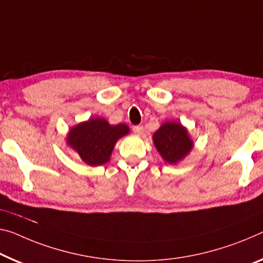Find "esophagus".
Listing matches in <instances>:
<instances>
[{"label": "esophagus", "instance_id": "esophagus-1", "mask_svg": "<svg viewBox=\"0 0 263 263\" xmlns=\"http://www.w3.org/2000/svg\"><path fill=\"white\" fill-rule=\"evenodd\" d=\"M133 132H134L136 135H141L143 133V127L142 126H134L133 127Z\"/></svg>", "mask_w": 263, "mask_h": 263}]
</instances>
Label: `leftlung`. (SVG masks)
I'll use <instances>...</instances> for the list:
<instances>
[{
    "mask_svg": "<svg viewBox=\"0 0 263 263\" xmlns=\"http://www.w3.org/2000/svg\"><path fill=\"white\" fill-rule=\"evenodd\" d=\"M157 152L165 162L175 164L183 160L193 149L194 142L187 128L179 122H164L153 135Z\"/></svg>",
    "mask_w": 263,
    "mask_h": 263,
    "instance_id": "left-lung-1",
    "label": "left lung"
}]
</instances>
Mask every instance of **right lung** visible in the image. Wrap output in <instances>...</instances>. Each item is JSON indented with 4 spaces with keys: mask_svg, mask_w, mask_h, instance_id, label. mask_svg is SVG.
<instances>
[{
    "mask_svg": "<svg viewBox=\"0 0 263 263\" xmlns=\"http://www.w3.org/2000/svg\"><path fill=\"white\" fill-rule=\"evenodd\" d=\"M129 134L127 124H109L107 120L92 118L72 127L67 136V143L78 152L84 163L101 165L110 160L118 140Z\"/></svg>",
    "mask_w": 263,
    "mask_h": 263,
    "instance_id": "1",
    "label": "right lung"
}]
</instances>
